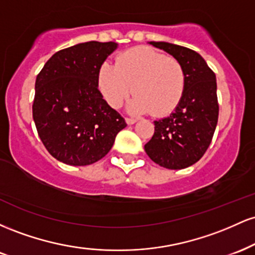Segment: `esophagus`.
<instances>
[{"instance_id":"34e87169","label":"esophagus","mask_w":255,"mask_h":255,"mask_svg":"<svg viewBox=\"0 0 255 255\" xmlns=\"http://www.w3.org/2000/svg\"><path fill=\"white\" fill-rule=\"evenodd\" d=\"M135 122H136L135 119H130V118L126 119V124H127V125H134Z\"/></svg>"}]
</instances>
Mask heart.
<instances>
[{"instance_id":"1","label":"heart","mask_w":255,"mask_h":255,"mask_svg":"<svg viewBox=\"0 0 255 255\" xmlns=\"http://www.w3.org/2000/svg\"><path fill=\"white\" fill-rule=\"evenodd\" d=\"M186 75L177 58L147 48H133L120 54L115 66L104 62L98 72V86L110 107L124 104L130 92V114L165 115L177 107L183 95Z\"/></svg>"}]
</instances>
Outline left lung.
I'll return each instance as SVG.
<instances>
[{
  "label": "left lung",
  "instance_id": "obj_1",
  "mask_svg": "<svg viewBox=\"0 0 255 255\" xmlns=\"http://www.w3.org/2000/svg\"><path fill=\"white\" fill-rule=\"evenodd\" d=\"M148 44L180 61L186 83L175 110L168 118L154 121V134L145 145V151L163 168H188L204 156L217 126L216 75L194 50L166 42Z\"/></svg>",
  "mask_w": 255,
  "mask_h": 255
}]
</instances>
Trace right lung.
I'll return each instance as SVG.
<instances>
[{
    "instance_id": "add662e5",
    "label": "right lung",
    "mask_w": 255,
    "mask_h": 255,
    "mask_svg": "<svg viewBox=\"0 0 255 255\" xmlns=\"http://www.w3.org/2000/svg\"><path fill=\"white\" fill-rule=\"evenodd\" d=\"M118 46L77 44L52 55L37 75L33 121L46 150L64 164L98 162L127 126L98 90L99 68Z\"/></svg>"
}]
</instances>
